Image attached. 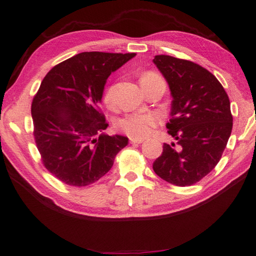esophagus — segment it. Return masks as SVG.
Segmentation results:
<instances>
[{
  "instance_id": "1",
  "label": "esophagus",
  "mask_w": 256,
  "mask_h": 256,
  "mask_svg": "<svg viewBox=\"0 0 256 256\" xmlns=\"http://www.w3.org/2000/svg\"><path fill=\"white\" fill-rule=\"evenodd\" d=\"M142 142H144L142 138H130V142H132V144H142Z\"/></svg>"
}]
</instances>
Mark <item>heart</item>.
Returning <instances> with one entry per match:
<instances>
[{"label":"heart","mask_w":256,"mask_h":256,"mask_svg":"<svg viewBox=\"0 0 256 256\" xmlns=\"http://www.w3.org/2000/svg\"><path fill=\"white\" fill-rule=\"evenodd\" d=\"M160 78L154 73H147L140 78V84L147 80ZM104 102L112 106L114 102V87L111 86L104 94ZM159 124V118L154 114H135L123 118L118 123V128L130 138H145Z\"/></svg>","instance_id":"b5f03b06"}]
</instances>
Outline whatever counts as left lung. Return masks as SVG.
Listing matches in <instances>:
<instances>
[{
    "label": "left lung",
    "mask_w": 256,
    "mask_h": 256,
    "mask_svg": "<svg viewBox=\"0 0 256 256\" xmlns=\"http://www.w3.org/2000/svg\"><path fill=\"white\" fill-rule=\"evenodd\" d=\"M154 64L167 80L172 97L168 133L178 140L164 144L152 164L158 176L176 186H188L216 167L232 130L230 101L220 82L206 68L170 56Z\"/></svg>",
    "instance_id": "obj_1"
}]
</instances>
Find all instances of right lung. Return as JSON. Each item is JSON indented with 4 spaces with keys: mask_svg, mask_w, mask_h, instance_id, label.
<instances>
[{
    "mask_svg": "<svg viewBox=\"0 0 256 256\" xmlns=\"http://www.w3.org/2000/svg\"><path fill=\"white\" fill-rule=\"evenodd\" d=\"M136 53L82 52L56 65L32 104L34 136L44 167L72 186L98 181L128 138L109 136L99 110L106 80Z\"/></svg>",
    "mask_w": 256,
    "mask_h": 256,
    "instance_id": "add662e5",
    "label": "right lung"
}]
</instances>
